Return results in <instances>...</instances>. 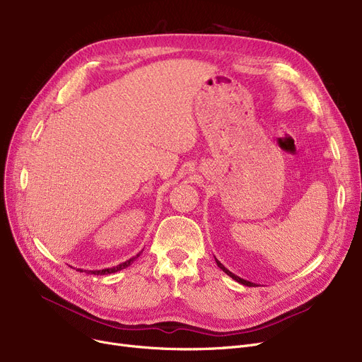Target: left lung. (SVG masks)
<instances>
[{
    "mask_svg": "<svg viewBox=\"0 0 362 362\" xmlns=\"http://www.w3.org/2000/svg\"><path fill=\"white\" fill-rule=\"evenodd\" d=\"M216 262H217V265H218V267L227 274V276H230L233 280H236L238 283H240V284H243V286H250V288H254L255 286V283H252V281H248V280H245V279H240L239 276H236V274H233L230 270H227L226 267H224V265L216 258Z\"/></svg>",
    "mask_w": 362,
    "mask_h": 362,
    "instance_id": "obj_1",
    "label": "left lung"
}]
</instances>
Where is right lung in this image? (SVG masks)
I'll return each instance as SVG.
<instances>
[{
  "label": "right lung",
  "instance_id": "right-lung-1",
  "mask_svg": "<svg viewBox=\"0 0 362 362\" xmlns=\"http://www.w3.org/2000/svg\"><path fill=\"white\" fill-rule=\"evenodd\" d=\"M139 255H141V252H139L136 257H132L130 259H127V261H124V262H122V264L116 265V267H111V269H103V270H89L88 273H90V274H97V276H104V274L117 273V272H120V270H123V269L129 267V265H130L133 261H135ZM81 272H83V270H81Z\"/></svg>",
  "mask_w": 362,
  "mask_h": 362
}]
</instances>
